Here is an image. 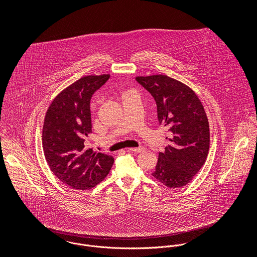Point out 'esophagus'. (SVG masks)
I'll list each match as a JSON object with an SVG mask.
<instances>
[{
	"label": "esophagus",
	"instance_id": "1",
	"mask_svg": "<svg viewBox=\"0 0 257 257\" xmlns=\"http://www.w3.org/2000/svg\"><path fill=\"white\" fill-rule=\"evenodd\" d=\"M144 150V147H137V148H128V152H135V153H140L141 151Z\"/></svg>",
	"mask_w": 257,
	"mask_h": 257
}]
</instances>
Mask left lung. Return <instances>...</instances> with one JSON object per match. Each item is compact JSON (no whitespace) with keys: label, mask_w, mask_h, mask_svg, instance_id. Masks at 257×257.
Listing matches in <instances>:
<instances>
[{"label":"left lung","mask_w":257,"mask_h":257,"mask_svg":"<svg viewBox=\"0 0 257 257\" xmlns=\"http://www.w3.org/2000/svg\"><path fill=\"white\" fill-rule=\"evenodd\" d=\"M136 81L154 98L159 123L171 135L152 175L169 188L185 186L201 169L209 151L204 108L189 87L166 75L136 77Z\"/></svg>","instance_id":"left-lung-1"}]
</instances>
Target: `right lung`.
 <instances>
[{
    "instance_id": "right-lung-1",
    "label": "right lung",
    "mask_w": 257,
    "mask_h": 257,
    "mask_svg": "<svg viewBox=\"0 0 257 257\" xmlns=\"http://www.w3.org/2000/svg\"><path fill=\"white\" fill-rule=\"evenodd\" d=\"M109 78L82 77L53 100L45 116L42 144L46 161L53 174L73 189L94 187L114 163L112 156L85 147L92 132L91 98Z\"/></svg>"
}]
</instances>
